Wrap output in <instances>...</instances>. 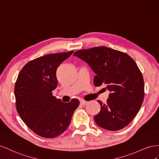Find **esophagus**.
Instances as JSON below:
<instances>
[{
	"mask_svg": "<svg viewBox=\"0 0 159 159\" xmlns=\"http://www.w3.org/2000/svg\"><path fill=\"white\" fill-rule=\"evenodd\" d=\"M80 105H86L88 103V102L85 101H83V100H82V101H80Z\"/></svg>",
	"mask_w": 159,
	"mask_h": 159,
	"instance_id": "obj_1",
	"label": "esophagus"
}]
</instances>
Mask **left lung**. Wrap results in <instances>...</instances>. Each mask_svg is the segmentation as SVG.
Instances as JSON below:
<instances>
[{
  "mask_svg": "<svg viewBox=\"0 0 159 159\" xmlns=\"http://www.w3.org/2000/svg\"><path fill=\"white\" fill-rule=\"evenodd\" d=\"M74 56L88 63L96 73L95 87L105 84L111 92L107 103L94 119L101 128L119 130L137 115L144 100V79L137 65L129 54L106 47L76 51Z\"/></svg>",
  "mask_w": 159,
  "mask_h": 159,
  "instance_id": "1",
  "label": "left lung"
}]
</instances>
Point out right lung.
Segmentation results:
<instances>
[{
    "instance_id": "1",
    "label": "right lung",
    "mask_w": 159,
    "mask_h": 159,
    "mask_svg": "<svg viewBox=\"0 0 159 159\" xmlns=\"http://www.w3.org/2000/svg\"><path fill=\"white\" fill-rule=\"evenodd\" d=\"M73 51L35 58L23 66L15 85L16 108L25 125L37 135L52 139L69 127L79 101L65 103L52 95L57 87L58 66Z\"/></svg>"
}]
</instances>
